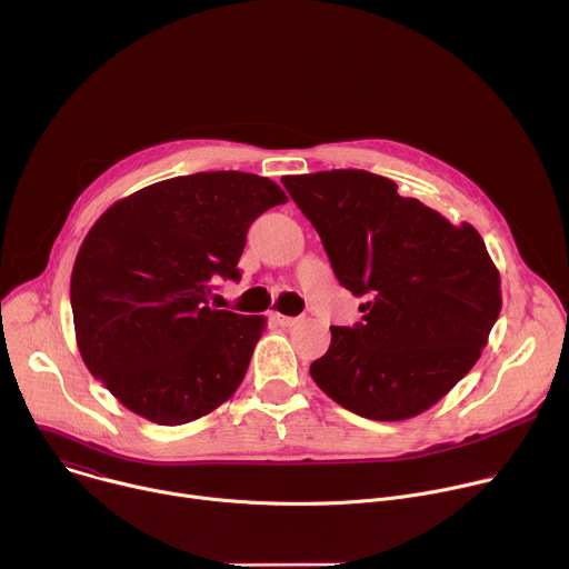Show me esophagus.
I'll return each instance as SVG.
<instances>
[{
    "instance_id": "esophagus-1",
    "label": "esophagus",
    "mask_w": 569,
    "mask_h": 569,
    "mask_svg": "<svg viewBox=\"0 0 569 569\" xmlns=\"http://www.w3.org/2000/svg\"><path fill=\"white\" fill-rule=\"evenodd\" d=\"M270 319L277 323V326H292L297 319L295 317H288V315H281V312H272Z\"/></svg>"
}]
</instances>
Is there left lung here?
Here are the masks:
<instances>
[{"label": "left lung", "instance_id": "8db88e82", "mask_svg": "<svg viewBox=\"0 0 569 569\" xmlns=\"http://www.w3.org/2000/svg\"><path fill=\"white\" fill-rule=\"evenodd\" d=\"M361 321L330 326L317 387L380 422L420 416L473 368L500 315V274L469 223L451 226L391 178L332 169L281 178Z\"/></svg>", "mask_w": 569, "mask_h": 569}]
</instances>
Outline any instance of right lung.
<instances>
[{
    "label": "right lung",
    "instance_id": "obj_1",
    "mask_svg": "<svg viewBox=\"0 0 569 569\" xmlns=\"http://www.w3.org/2000/svg\"><path fill=\"white\" fill-rule=\"evenodd\" d=\"M246 171H199L113 203L73 263L80 355L129 411L162 427L199 420L243 382L261 315L210 306L217 279H239L250 226L286 203Z\"/></svg>",
    "mask_w": 569,
    "mask_h": 569
}]
</instances>
